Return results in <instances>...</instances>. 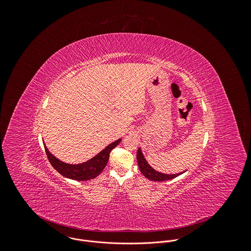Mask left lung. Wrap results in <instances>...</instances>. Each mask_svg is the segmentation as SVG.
I'll list each match as a JSON object with an SVG mask.
<instances>
[{"label": "left lung", "mask_w": 251, "mask_h": 251, "mask_svg": "<svg viewBox=\"0 0 251 251\" xmlns=\"http://www.w3.org/2000/svg\"><path fill=\"white\" fill-rule=\"evenodd\" d=\"M136 157H137V163H138V167H139V170L140 172L142 173V175L147 177L148 179L150 180H154V181H164V180H169V179H173L176 176H178L179 175L183 174L185 171L181 172V173H178V174H176V175H167V174H163V173H160V172H157L155 171L148 163L147 161L145 160L143 154H142V151L140 148H138L137 150V154H136Z\"/></svg>", "instance_id": "obj_1"}]
</instances>
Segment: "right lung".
Wrapping results in <instances>:
<instances>
[{
    "label": "right lung",
    "mask_w": 251,
    "mask_h": 251,
    "mask_svg": "<svg viewBox=\"0 0 251 251\" xmlns=\"http://www.w3.org/2000/svg\"><path fill=\"white\" fill-rule=\"evenodd\" d=\"M121 141H122L121 138L116 140L115 142L109 144L105 149H103L100 153H98L92 159L76 165L67 164L65 162H62L61 160L56 158L53 154H51L46 146L44 147H45L48 160L56 171H58L62 176L68 178L83 181V180H89V179L95 178L102 173V171L105 169L108 163L111 151Z\"/></svg>",
    "instance_id": "add662e5"
}]
</instances>
